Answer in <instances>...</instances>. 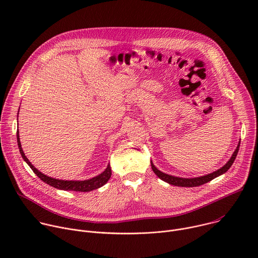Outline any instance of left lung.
<instances>
[{"instance_id": "8db88e82", "label": "left lung", "mask_w": 258, "mask_h": 258, "mask_svg": "<svg viewBox=\"0 0 258 258\" xmlns=\"http://www.w3.org/2000/svg\"><path fill=\"white\" fill-rule=\"evenodd\" d=\"M240 142L238 143V146L236 150L234 151L232 157L230 158V160L223 166L220 167L219 169L211 172V173H208V174H205V175H202V176H198V177H179V176H174V175H170V174H167L165 172H162L160 171L152 162L151 160V167H152V170L154 171V173L162 180H164L165 182H168L169 185H172V186H176V187H198V186H201L203 185V183H206L208 181H210L211 179L224 174L225 172L228 171V169L232 166V164L234 163L236 157H237V154H238V151H239V147H240Z\"/></svg>"}]
</instances>
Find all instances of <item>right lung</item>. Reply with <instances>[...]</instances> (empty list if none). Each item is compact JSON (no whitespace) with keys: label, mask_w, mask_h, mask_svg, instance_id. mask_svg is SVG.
I'll use <instances>...</instances> for the list:
<instances>
[{"label":"right lung","mask_w":258,"mask_h":258,"mask_svg":"<svg viewBox=\"0 0 258 258\" xmlns=\"http://www.w3.org/2000/svg\"><path fill=\"white\" fill-rule=\"evenodd\" d=\"M17 144H18V148H19V151H20V154H21L23 160L29 165V167L32 169V171L36 175H38L44 182L48 183V185H50L51 187H54L58 190L76 191V192H90V191L99 189L102 186H104L105 183L109 180V178L111 177L112 172H111V167H110V164H108L106 169L103 172H101L100 174H98L90 179H85V180H65V179H58V178L48 176L36 169L31 164V162L26 158V156L22 150V147H21V143H20V139H19V132H17Z\"/></svg>","instance_id":"1"}]
</instances>
